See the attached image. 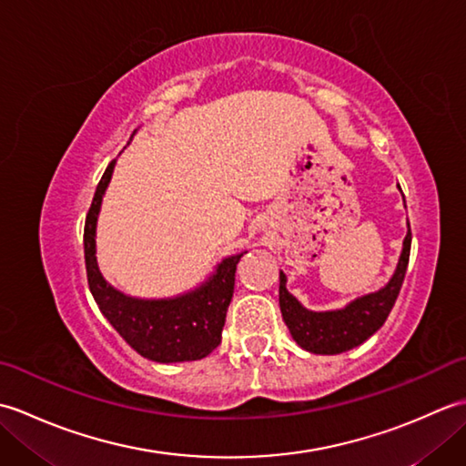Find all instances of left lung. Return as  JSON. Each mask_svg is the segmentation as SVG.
Instances as JSON below:
<instances>
[{
    "mask_svg": "<svg viewBox=\"0 0 466 466\" xmlns=\"http://www.w3.org/2000/svg\"><path fill=\"white\" fill-rule=\"evenodd\" d=\"M404 198V196H402ZM410 224L402 240L397 270L382 289L359 296L339 310H309L286 289V274L280 270V312L292 339L312 354H340L369 340L389 319L407 274L410 256Z\"/></svg>",
    "mask_w": 466,
    "mask_h": 466,
    "instance_id": "8db88e82",
    "label": "left lung"
}]
</instances>
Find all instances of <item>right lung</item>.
<instances>
[{
  "instance_id": "1",
  "label": "right lung",
  "mask_w": 466,
  "mask_h": 466,
  "mask_svg": "<svg viewBox=\"0 0 466 466\" xmlns=\"http://www.w3.org/2000/svg\"><path fill=\"white\" fill-rule=\"evenodd\" d=\"M114 166L116 160L106 167L86 216L84 254L90 292L104 319L144 359L160 364L200 360L222 340L226 312L234 294L236 264L246 250L226 256L200 286L172 299H134L114 289L102 276L96 258L97 216Z\"/></svg>"
}]
</instances>
